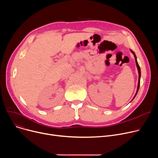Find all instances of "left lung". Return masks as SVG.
Segmentation results:
<instances>
[{
  "mask_svg": "<svg viewBox=\"0 0 158 158\" xmlns=\"http://www.w3.org/2000/svg\"><path fill=\"white\" fill-rule=\"evenodd\" d=\"M131 52L132 54H133V55H134V56H135V61H136V66H137V69H138V74H139V77H138V83L137 91H136V94H135V97H133V98H132V100H133V99L135 98V97H136V94H137V93H138V92L139 88V85H140V77H141V70H140V67H139V64H138V61H137V59H136V55H135V52H134L133 51H132V50H131Z\"/></svg>",
  "mask_w": 158,
  "mask_h": 158,
  "instance_id": "left-lung-1",
  "label": "left lung"
}]
</instances>
